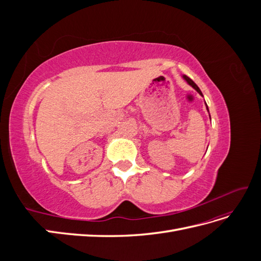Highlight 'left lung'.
<instances>
[{"mask_svg": "<svg viewBox=\"0 0 261 261\" xmlns=\"http://www.w3.org/2000/svg\"><path fill=\"white\" fill-rule=\"evenodd\" d=\"M183 78H184V80H185V81L187 82V84H188V85H191V86L193 87V88H194V89H195V90H196L197 92H198V93L200 94V96H202V92L200 91V89H199V87H198V86H197V85H196V84H195V83H194V82H193V81L191 80V78H189V77H187L186 75H183ZM202 97H203V96H202ZM204 103H206V102H204ZM206 108H207V111L209 112V109H208V107H207V103H206ZM209 116H210V114H209ZM210 120H211V117H210Z\"/></svg>", "mask_w": 261, "mask_h": 261, "instance_id": "left-lung-1", "label": "left lung"}]
</instances>
